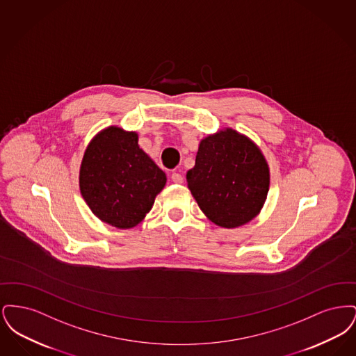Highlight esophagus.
Here are the masks:
<instances>
[{
	"instance_id": "34e87169",
	"label": "esophagus",
	"mask_w": 356,
	"mask_h": 356,
	"mask_svg": "<svg viewBox=\"0 0 356 356\" xmlns=\"http://www.w3.org/2000/svg\"><path fill=\"white\" fill-rule=\"evenodd\" d=\"M170 180H172L175 184H181V183H183V176H181L180 173H177V172H173V173L170 175Z\"/></svg>"
}]
</instances>
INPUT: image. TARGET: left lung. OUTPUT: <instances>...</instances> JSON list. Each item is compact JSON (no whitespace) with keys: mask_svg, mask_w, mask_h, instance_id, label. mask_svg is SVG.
Masks as SVG:
<instances>
[{"mask_svg":"<svg viewBox=\"0 0 356 356\" xmlns=\"http://www.w3.org/2000/svg\"><path fill=\"white\" fill-rule=\"evenodd\" d=\"M186 181L209 220L235 228L259 213L268 193L270 170L250 138L227 129L202 140Z\"/></svg>","mask_w":356,"mask_h":356,"instance_id":"obj_1","label":"left lung"}]
</instances>
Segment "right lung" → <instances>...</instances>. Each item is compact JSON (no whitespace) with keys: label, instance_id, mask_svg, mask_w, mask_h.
<instances>
[{"label":"right lung","instance_id":"add662e5","mask_svg":"<svg viewBox=\"0 0 356 356\" xmlns=\"http://www.w3.org/2000/svg\"><path fill=\"white\" fill-rule=\"evenodd\" d=\"M165 181V173L138 148L135 132L116 127L90 141L80 170L85 202L97 218L118 228L143 220Z\"/></svg>","mask_w":356,"mask_h":356}]
</instances>
